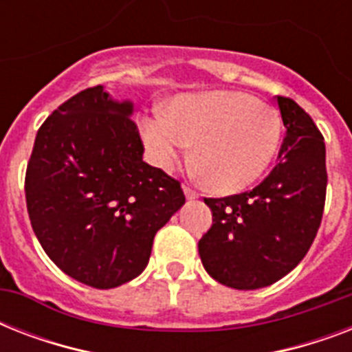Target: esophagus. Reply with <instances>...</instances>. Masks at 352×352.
Returning <instances> with one entry per match:
<instances>
[{
  "mask_svg": "<svg viewBox=\"0 0 352 352\" xmlns=\"http://www.w3.org/2000/svg\"><path fill=\"white\" fill-rule=\"evenodd\" d=\"M182 190H184V195H186L188 201H193V199L199 197V193L195 192V190H192V188H190V186H184V188H182Z\"/></svg>",
  "mask_w": 352,
  "mask_h": 352,
  "instance_id": "34e87169",
  "label": "esophagus"
}]
</instances>
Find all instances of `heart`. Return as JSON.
<instances>
[{"instance_id": "heart-1", "label": "heart", "mask_w": 352, "mask_h": 352, "mask_svg": "<svg viewBox=\"0 0 352 352\" xmlns=\"http://www.w3.org/2000/svg\"><path fill=\"white\" fill-rule=\"evenodd\" d=\"M283 122L274 107L241 91L181 95L168 113L138 120L144 148L157 168L173 170L190 151L210 190L235 193L267 171L281 144Z\"/></svg>"}]
</instances>
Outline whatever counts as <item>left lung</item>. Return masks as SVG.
I'll list each match as a JSON object with an SVG mask.
<instances>
[{"mask_svg":"<svg viewBox=\"0 0 352 352\" xmlns=\"http://www.w3.org/2000/svg\"><path fill=\"white\" fill-rule=\"evenodd\" d=\"M287 127L278 164L254 190L204 199L214 225L199 241L206 272L237 290L276 283L298 267L316 237L327 190L325 142L294 100L278 96Z\"/></svg>","mask_w":352,"mask_h":352,"instance_id":"left-lung-1","label":"left lung"}]
</instances>
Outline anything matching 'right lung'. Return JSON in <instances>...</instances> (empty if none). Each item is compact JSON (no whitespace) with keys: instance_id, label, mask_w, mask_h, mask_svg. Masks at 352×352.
Wrapping results in <instances>:
<instances>
[{"instance_id":"add662e5","label":"right lung","mask_w":352,"mask_h":352,"mask_svg":"<svg viewBox=\"0 0 352 352\" xmlns=\"http://www.w3.org/2000/svg\"><path fill=\"white\" fill-rule=\"evenodd\" d=\"M133 102L96 85L51 113L25 175L30 225L60 270L95 289L142 274L155 234L184 204L181 184L142 160Z\"/></svg>"}]
</instances>
